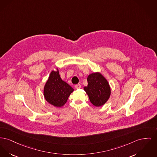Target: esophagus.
<instances>
[{
    "mask_svg": "<svg viewBox=\"0 0 157 157\" xmlns=\"http://www.w3.org/2000/svg\"><path fill=\"white\" fill-rule=\"evenodd\" d=\"M75 89H80L81 88V86L80 84H77V85H75Z\"/></svg>",
    "mask_w": 157,
    "mask_h": 157,
    "instance_id": "1",
    "label": "esophagus"
}]
</instances>
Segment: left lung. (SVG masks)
Segmentation results:
<instances>
[{"label": "left lung", "mask_w": 157, "mask_h": 157, "mask_svg": "<svg viewBox=\"0 0 157 157\" xmlns=\"http://www.w3.org/2000/svg\"><path fill=\"white\" fill-rule=\"evenodd\" d=\"M88 85L83 89L90 100L96 107L103 105L110 98L111 89L107 79L99 72L92 73L87 78Z\"/></svg>", "instance_id": "1"}]
</instances>
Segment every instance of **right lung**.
Instances as JSON below:
<instances>
[{"label":"right lung","instance_id":"1","mask_svg":"<svg viewBox=\"0 0 157 157\" xmlns=\"http://www.w3.org/2000/svg\"><path fill=\"white\" fill-rule=\"evenodd\" d=\"M74 89L62 80L59 70L52 71L44 85V97L50 104L60 107L65 105Z\"/></svg>","mask_w":157,"mask_h":157}]
</instances>
